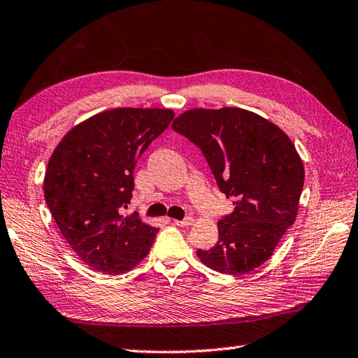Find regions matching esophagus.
Listing matches in <instances>:
<instances>
[{
	"label": "esophagus",
	"mask_w": 358,
	"mask_h": 358,
	"mask_svg": "<svg viewBox=\"0 0 358 358\" xmlns=\"http://www.w3.org/2000/svg\"><path fill=\"white\" fill-rule=\"evenodd\" d=\"M193 222H194L193 217H185V220H182V221L173 220V224L174 225H179V227H188V225H192Z\"/></svg>",
	"instance_id": "34e87169"
}]
</instances>
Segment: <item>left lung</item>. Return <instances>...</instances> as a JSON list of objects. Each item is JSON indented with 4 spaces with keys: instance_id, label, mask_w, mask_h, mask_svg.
<instances>
[{
    "instance_id": "obj_1",
    "label": "left lung",
    "mask_w": 358,
    "mask_h": 358,
    "mask_svg": "<svg viewBox=\"0 0 358 358\" xmlns=\"http://www.w3.org/2000/svg\"><path fill=\"white\" fill-rule=\"evenodd\" d=\"M173 129L198 145L235 210L217 222L220 239L196 255L227 275L249 273L272 257L295 222L304 166L295 145L275 123L243 108H193Z\"/></svg>"
}]
</instances>
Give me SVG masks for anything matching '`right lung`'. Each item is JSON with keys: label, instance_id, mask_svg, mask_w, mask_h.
<instances>
[{"label": "right lung", "instance_id": "add662e5", "mask_svg": "<svg viewBox=\"0 0 358 358\" xmlns=\"http://www.w3.org/2000/svg\"><path fill=\"white\" fill-rule=\"evenodd\" d=\"M169 108H114L71 128L50 155L45 199L62 235L91 268L120 275L147 257L159 229L123 211L134 165L169 128Z\"/></svg>", "mask_w": 358, "mask_h": 358}]
</instances>
